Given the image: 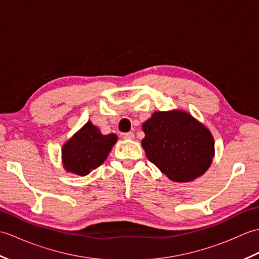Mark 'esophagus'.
Here are the masks:
<instances>
[{
	"label": "esophagus",
	"instance_id": "1",
	"mask_svg": "<svg viewBox=\"0 0 259 259\" xmlns=\"http://www.w3.org/2000/svg\"><path fill=\"white\" fill-rule=\"evenodd\" d=\"M135 135L133 133H124V134H121V138L123 139H134Z\"/></svg>",
	"mask_w": 259,
	"mask_h": 259
}]
</instances>
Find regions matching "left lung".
<instances>
[{"label": "left lung", "mask_w": 259, "mask_h": 259, "mask_svg": "<svg viewBox=\"0 0 259 259\" xmlns=\"http://www.w3.org/2000/svg\"><path fill=\"white\" fill-rule=\"evenodd\" d=\"M141 146L147 158L176 183H187L207 171L214 155L210 131L186 111H157L142 124Z\"/></svg>", "instance_id": "1"}]
</instances>
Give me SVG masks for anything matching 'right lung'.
Returning a JSON list of instances; mask_svg holds the SVG:
<instances>
[{"mask_svg": "<svg viewBox=\"0 0 259 259\" xmlns=\"http://www.w3.org/2000/svg\"><path fill=\"white\" fill-rule=\"evenodd\" d=\"M114 134L102 135L90 121L62 147V162L68 172L87 176L106 160L117 142Z\"/></svg>", "mask_w": 259, "mask_h": 259, "instance_id": "obj_1", "label": "right lung"}]
</instances>
